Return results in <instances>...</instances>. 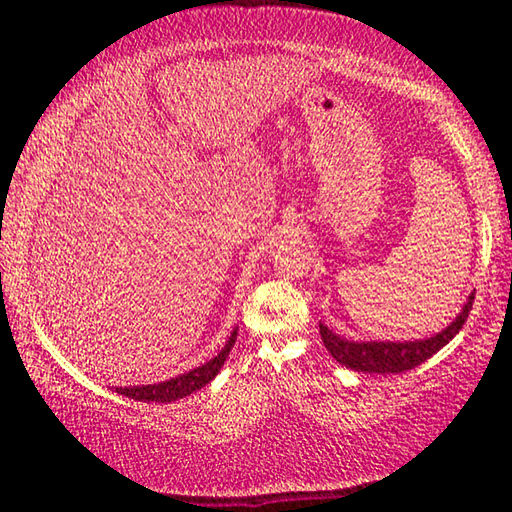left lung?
<instances>
[{
	"instance_id": "obj_1",
	"label": "left lung",
	"mask_w": 512,
	"mask_h": 512,
	"mask_svg": "<svg viewBox=\"0 0 512 512\" xmlns=\"http://www.w3.org/2000/svg\"><path fill=\"white\" fill-rule=\"evenodd\" d=\"M474 293L467 298L465 307L452 325L443 332L431 336L424 341H411V343H354L345 341L341 336L329 332L325 325H320V339H323L327 352L341 363V366L357 370V372H379V375H388V372H406L420 363L433 357L440 348L454 339L458 329L465 325L467 316L472 311Z\"/></svg>"
}]
</instances>
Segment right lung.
I'll return each instance as SVG.
<instances>
[{"label": "right lung", "mask_w": 512, "mask_h": 512, "mask_svg": "<svg viewBox=\"0 0 512 512\" xmlns=\"http://www.w3.org/2000/svg\"><path fill=\"white\" fill-rule=\"evenodd\" d=\"M235 341H237V329L232 332L230 341L225 343V348L219 354H216L212 361L203 363V366L189 370V372H185V375H180L176 379L160 381V384L117 388V393L126 395V397H133V400H140V402H173V400H180V397L192 395V393L198 391V388L210 384V381L216 377V372L221 370L223 361L228 359V354L232 350V345H235Z\"/></svg>", "instance_id": "1"}]
</instances>
